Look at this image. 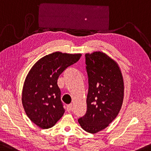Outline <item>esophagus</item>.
<instances>
[{"instance_id":"esophagus-1","label":"esophagus","mask_w":151,"mask_h":151,"mask_svg":"<svg viewBox=\"0 0 151 151\" xmlns=\"http://www.w3.org/2000/svg\"><path fill=\"white\" fill-rule=\"evenodd\" d=\"M72 110V104H70L67 106V110L68 112H70Z\"/></svg>"}]
</instances>
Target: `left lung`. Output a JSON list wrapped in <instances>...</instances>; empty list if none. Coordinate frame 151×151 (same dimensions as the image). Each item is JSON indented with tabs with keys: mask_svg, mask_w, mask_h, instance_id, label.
Wrapping results in <instances>:
<instances>
[{
	"mask_svg": "<svg viewBox=\"0 0 151 151\" xmlns=\"http://www.w3.org/2000/svg\"><path fill=\"white\" fill-rule=\"evenodd\" d=\"M88 77L87 110L78 122L90 133L101 131L115 119L124 99V80L119 66L101 52L86 54Z\"/></svg>",
	"mask_w": 151,
	"mask_h": 151,
	"instance_id": "obj_1",
	"label": "left lung"
}]
</instances>
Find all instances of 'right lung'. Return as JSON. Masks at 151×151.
I'll use <instances>...</instances> for the list:
<instances>
[{
  "label": "right lung",
  "mask_w": 151,
  "mask_h": 151,
  "mask_svg": "<svg viewBox=\"0 0 151 151\" xmlns=\"http://www.w3.org/2000/svg\"><path fill=\"white\" fill-rule=\"evenodd\" d=\"M81 57V54L53 52L39 59L29 70L24 83L22 103L28 117L39 127L52 128L63 115L58 78Z\"/></svg>",
  "instance_id": "add662e5"
}]
</instances>
